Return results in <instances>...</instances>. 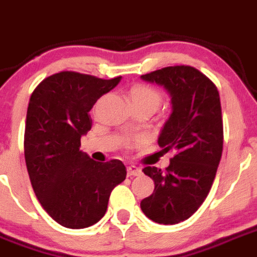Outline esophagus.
Here are the masks:
<instances>
[{
  "mask_svg": "<svg viewBox=\"0 0 257 257\" xmlns=\"http://www.w3.org/2000/svg\"><path fill=\"white\" fill-rule=\"evenodd\" d=\"M126 172H128V176H140L142 174V170L140 167L131 165V166L126 167Z\"/></svg>",
  "mask_w": 257,
  "mask_h": 257,
  "instance_id": "obj_1",
  "label": "esophagus"
}]
</instances>
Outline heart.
<instances>
[{"label":"heart","mask_w":257,"mask_h":257,"mask_svg":"<svg viewBox=\"0 0 257 257\" xmlns=\"http://www.w3.org/2000/svg\"><path fill=\"white\" fill-rule=\"evenodd\" d=\"M132 105H142L155 111L162 102V93L158 88L150 85H136L129 91Z\"/></svg>","instance_id":"b5f03b06"}]
</instances>
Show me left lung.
Returning <instances> with one entry per match:
<instances>
[{
	"instance_id": "left-lung-1",
	"label": "left lung",
	"mask_w": 257,
	"mask_h": 257,
	"mask_svg": "<svg viewBox=\"0 0 257 257\" xmlns=\"http://www.w3.org/2000/svg\"><path fill=\"white\" fill-rule=\"evenodd\" d=\"M141 78L164 86L171 96L172 111L158 146L164 152H175L165 171L143 169L155 181V190L141 201V209L153 222L176 224L203 204L217 174L223 150L219 92L205 74L190 66L165 67Z\"/></svg>"
}]
</instances>
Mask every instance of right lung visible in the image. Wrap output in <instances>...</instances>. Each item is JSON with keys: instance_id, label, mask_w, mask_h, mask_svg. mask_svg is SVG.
Listing matches in <instances>:
<instances>
[{"instance_id": "1", "label": "right lung", "mask_w": 257, "mask_h": 257, "mask_svg": "<svg viewBox=\"0 0 257 257\" xmlns=\"http://www.w3.org/2000/svg\"><path fill=\"white\" fill-rule=\"evenodd\" d=\"M120 80L63 71L31 93L24 137L29 177L45 212L67 228L99 222L112 189L125 180L121 161L96 162L80 150L92 125L88 111Z\"/></svg>"}]
</instances>
